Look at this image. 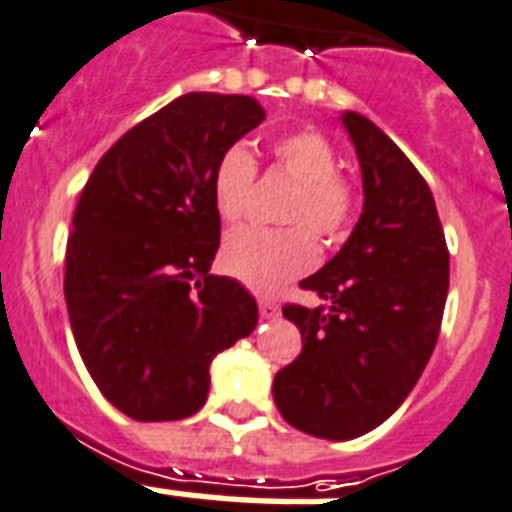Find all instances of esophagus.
<instances>
[{"label": "esophagus", "mask_w": 512, "mask_h": 512, "mask_svg": "<svg viewBox=\"0 0 512 512\" xmlns=\"http://www.w3.org/2000/svg\"><path fill=\"white\" fill-rule=\"evenodd\" d=\"M257 306H260V317H265V319L279 317V303H273V300H268V298H260L257 300Z\"/></svg>", "instance_id": "esophagus-1"}]
</instances>
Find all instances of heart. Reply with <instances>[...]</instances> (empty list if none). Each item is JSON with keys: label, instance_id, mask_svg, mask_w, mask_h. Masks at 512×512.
<instances>
[{"label": "heart", "instance_id": "obj_1", "mask_svg": "<svg viewBox=\"0 0 512 512\" xmlns=\"http://www.w3.org/2000/svg\"><path fill=\"white\" fill-rule=\"evenodd\" d=\"M276 166L298 182L282 209V222L295 228H244L230 233L222 247V265L230 276L257 292H273L317 265V244H335L346 236L357 195L338 174V152L311 128L276 136L271 144ZM257 163L244 144H230L212 166V201L225 222H241L252 209Z\"/></svg>", "mask_w": 512, "mask_h": 512}]
</instances>
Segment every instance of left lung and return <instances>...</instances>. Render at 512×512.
Wrapping results in <instances>:
<instances>
[{"mask_svg": "<svg viewBox=\"0 0 512 512\" xmlns=\"http://www.w3.org/2000/svg\"><path fill=\"white\" fill-rule=\"evenodd\" d=\"M341 120L365 204L341 252L300 282L330 306L282 308L303 349L273 378L284 421L325 440L360 438L403 405L438 343L448 295V247L429 185L368 117Z\"/></svg>", "mask_w": 512, "mask_h": 512, "instance_id": "8db88e82", "label": "left lung"}]
</instances>
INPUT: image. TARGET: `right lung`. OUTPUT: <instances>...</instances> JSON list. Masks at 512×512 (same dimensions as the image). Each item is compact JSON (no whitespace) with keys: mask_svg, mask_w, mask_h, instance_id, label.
Here are the masks:
<instances>
[{"mask_svg":"<svg viewBox=\"0 0 512 512\" xmlns=\"http://www.w3.org/2000/svg\"><path fill=\"white\" fill-rule=\"evenodd\" d=\"M265 120L252 96L185 93L120 136L80 193L66 244L74 343L99 392L136 421L201 411L209 365L257 325L220 249L212 166Z\"/></svg>","mask_w":512,"mask_h":512,"instance_id":"obj_1","label":"right lung"}]
</instances>
